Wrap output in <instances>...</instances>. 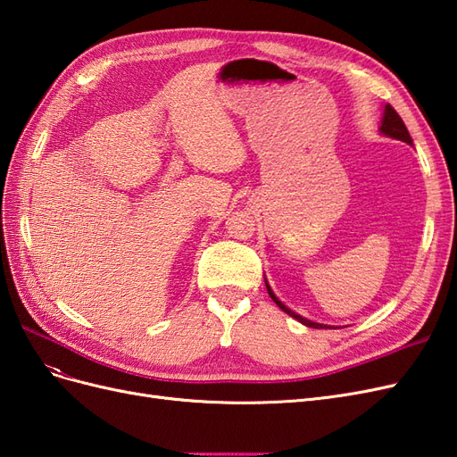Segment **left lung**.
<instances>
[{"mask_svg": "<svg viewBox=\"0 0 457 457\" xmlns=\"http://www.w3.org/2000/svg\"><path fill=\"white\" fill-rule=\"evenodd\" d=\"M381 133L386 135V137H393V139H396V141H403V143L411 145V137H410V133H408V129H406V126H404L403 118L398 116V112H396V110H395L391 104L385 106V114H383V121H381ZM267 292H269L270 299L276 303V305H278V307H280L284 312H287L289 316H294L295 320H299L301 324H305V326H309V328H320V329L326 328L324 324L311 322V320H307V318H303V316L295 314L294 311H289V309L284 305V303L278 301V297H276V295L272 294V289L269 287V284H267Z\"/></svg>", "mask_w": 457, "mask_h": 457, "instance_id": "1", "label": "left lung"}]
</instances>
